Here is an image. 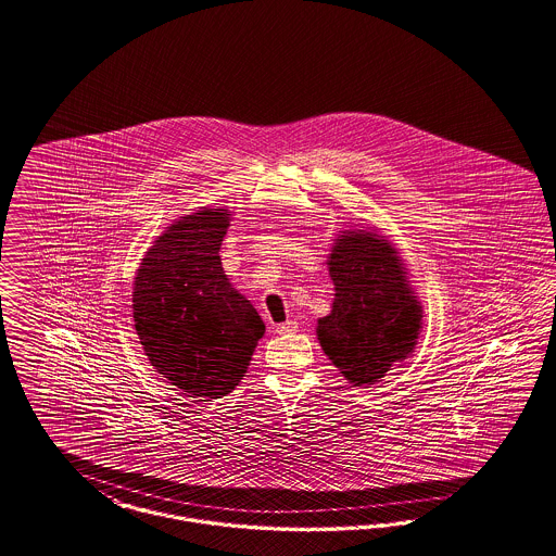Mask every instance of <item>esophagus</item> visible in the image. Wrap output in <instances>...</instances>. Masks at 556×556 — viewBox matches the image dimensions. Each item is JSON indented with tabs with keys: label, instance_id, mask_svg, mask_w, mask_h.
Listing matches in <instances>:
<instances>
[{
	"label": "esophagus",
	"instance_id": "34e87169",
	"mask_svg": "<svg viewBox=\"0 0 556 556\" xmlns=\"http://www.w3.org/2000/svg\"><path fill=\"white\" fill-rule=\"evenodd\" d=\"M276 332H278V334H290V332H296V321H294V319H287L285 324H278V326H276Z\"/></svg>",
	"mask_w": 556,
	"mask_h": 556
}]
</instances>
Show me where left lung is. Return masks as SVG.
I'll return each instance as SVG.
<instances>
[{
    "instance_id": "left-lung-1",
    "label": "left lung",
    "mask_w": 556,
    "mask_h": 556,
    "mask_svg": "<svg viewBox=\"0 0 556 556\" xmlns=\"http://www.w3.org/2000/svg\"><path fill=\"white\" fill-rule=\"evenodd\" d=\"M332 312L317 319V340L353 387H371L413 353L421 305L390 242L367 230H342L328 257Z\"/></svg>"
}]
</instances>
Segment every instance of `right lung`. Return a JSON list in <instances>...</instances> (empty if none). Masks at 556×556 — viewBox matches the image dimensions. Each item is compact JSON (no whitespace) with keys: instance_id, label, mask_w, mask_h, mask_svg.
Returning a JSON list of instances; mask_svg holds the SVG:
<instances>
[{"instance_id":"right-lung-1","label":"right lung","mask_w":556,"mask_h":556,"mask_svg":"<svg viewBox=\"0 0 556 556\" xmlns=\"http://www.w3.org/2000/svg\"><path fill=\"white\" fill-rule=\"evenodd\" d=\"M228 210L201 207L157 237L135 276L132 317L147 359L182 394L210 401L239 387L266 324L219 260Z\"/></svg>"}]
</instances>
